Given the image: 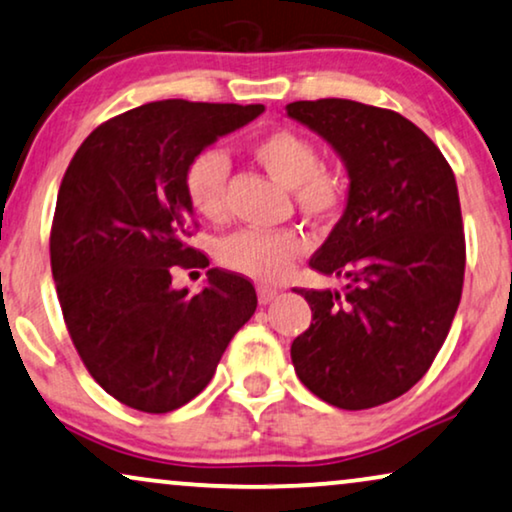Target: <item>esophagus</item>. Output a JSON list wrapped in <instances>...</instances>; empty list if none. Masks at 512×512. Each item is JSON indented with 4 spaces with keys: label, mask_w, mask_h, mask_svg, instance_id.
I'll return each instance as SVG.
<instances>
[{
    "label": "esophagus",
    "mask_w": 512,
    "mask_h": 512,
    "mask_svg": "<svg viewBox=\"0 0 512 512\" xmlns=\"http://www.w3.org/2000/svg\"><path fill=\"white\" fill-rule=\"evenodd\" d=\"M277 289H272V286H258V303L261 305H268L272 300L277 298Z\"/></svg>",
    "instance_id": "esophagus-1"
}]
</instances>
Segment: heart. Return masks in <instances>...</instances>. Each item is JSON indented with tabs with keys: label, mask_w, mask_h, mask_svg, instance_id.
<instances>
[{
	"label": "heart",
	"mask_w": 512,
	"mask_h": 512,
	"mask_svg": "<svg viewBox=\"0 0 512 512\" xmlns=\"http://www.w3.org/2000/svg\"><path fill=\"white\" fill-rule=\"evenodd\" d=\"M251 156L286 188L305 214L326 219L340 207L345 186L338 174L321 170L317 146L296 130L277 128L254 139ZM228 158L221 151H200L186 167L184 188L195 214L207 221H221L226 214ZM307 240L298 230H240L219 244V261L233 272L258 282H277L291 270Z\"/></svg>",
	"instance_id": "1"
}]
</instances>
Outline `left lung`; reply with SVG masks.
Wrapping results in <instances>:
<instances>
[{
    "label": "left lung",
    "instance_id": "obj_1",
    "mask_svg": "<svg viewBox=\"0 0 512 512\" xmlns=\"http://www.w3.org/2000/svg\"><path fill=\"white\" fill-rule=\"evenodd\" d=\"M286 116L331 144L349 177L345 212L310 258L347 284L296 289L312 324L293 340V368L335 408H375L422 380L457 314L466 268L457 181L396 111L331 97L286 104Z\"/></svg>",
    "mask_w": 512,
    "mask_h": 512
}]
</instances>
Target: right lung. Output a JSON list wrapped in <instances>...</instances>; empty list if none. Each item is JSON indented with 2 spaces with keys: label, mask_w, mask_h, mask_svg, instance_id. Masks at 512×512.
<instances>
[{
  "label": "right lung",
  "mask_w": 512,
  "mask_h": 512,
  "mask_svg": "<svg viewBox=\"0 0 512 512\" xmlns=\"http://www.w3.org/2000/svg\"><path fill=\"white\" fill-rule=\"evenodd\" d=\"M263 104L149 102L102 123L62 177L51 270L67 331L93 380L128 408L172 412L214 377L256 312L254 284L207 270L205 289H174L177 268H207L188 244L184 174Z\"/></svg>",
  "instance_id": "add662e5"
}]
</instances>
